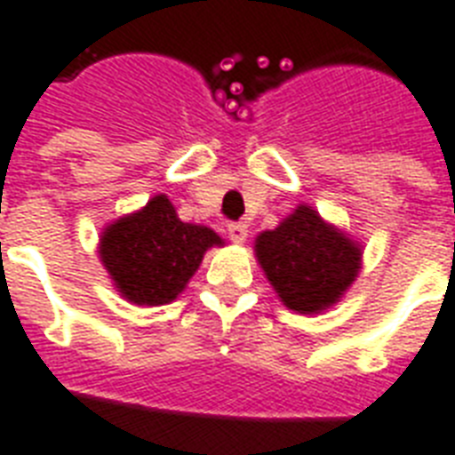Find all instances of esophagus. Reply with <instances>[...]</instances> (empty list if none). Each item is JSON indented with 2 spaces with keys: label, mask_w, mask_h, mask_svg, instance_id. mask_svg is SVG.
Returning <instances> with one entry per match:
<instances>
[{
  "label": "esophagus",
  "mask_w": 455,
  "mask_h": 455,
  "mask_svg": "<svg viewBox=\"0 0 455 455\" xmlns=\"http://www.w3.org/2000/svg\"><path fill=\"white\" fill-rule=\"evenodd\" d=\"M228 235L234 243H243L248 238V227L243 221H234V224H228Z\"/></svg>",
  "instance_id": "1"
}]
</instances>
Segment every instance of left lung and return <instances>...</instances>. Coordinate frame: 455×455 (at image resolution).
<instances>
[{"mask_svg":"<svg viewBox=\"0 0 455 455\" xmlns=\"http://www.w3.org/2000/svg\"><path fill=\"white\" fill-rule=\"evenodd\" d=\"M255 255L286 307L322 312L355 282L363 248L307 204L255 238Z\"/></svg>","mask_w":455,"mask_h":455,"instance_id":"1","label":"left lung"}]
</instances>
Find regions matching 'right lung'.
<instances>
[{"instance_id":"add662e5","label":"right lung","mask_w":455,"mask_h":455,"mask_svg":"<svg viewBox=\"0 0 455 455\" xmlns=\"http://www.w3.org/2000/svg\"><path fill=\"white\" fill-rule=\"evenodd\" d=\"M214 245L224 241L212 228L186 224L169 197L155 196L143 210L104 228L100 259L126 300L166 305L186 289Z\"/></svg>"}]
</instances>
